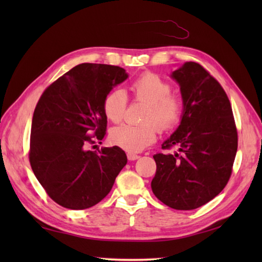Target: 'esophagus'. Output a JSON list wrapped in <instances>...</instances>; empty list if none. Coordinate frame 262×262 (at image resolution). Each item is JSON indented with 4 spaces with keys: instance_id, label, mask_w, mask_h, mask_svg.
Wrapping results in <instances>:
<instances>
[{
    "instance_id": "1",
    "label": "esophagus",
    "mask_w": 262,
    "mask_h": 262,
    "mask_svg": "<svg viewBox=\"0 0 262 262\" xmlns=\"http://www.w3.org/2000/svg\"><path fill=\"white\" fill-rule=\"evenodd\" d=\"M127 158L129 161H135L137 159H140V155H137L135 153H127Z\"/></svg>"
}]
</instances>
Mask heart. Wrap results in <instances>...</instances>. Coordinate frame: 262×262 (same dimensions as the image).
<instances>
[{
    "instance_id": "heart-1",
    "label": "heart",
    "mask_w": 262,
    "mask_h": 262,
    "mask_svg": "<svg viewBox=\"0 0 262 262\" xmlns=\"http://www.w3.org/2000/svg\"><path fill=\"white\" fill-rule=\"evenodd\" d=\"M129 91L135 101L146 103L142 117V125H120L110 132V142L127 152H141L157 141L158 129L168 132L179 124L183 111L180 96L171 92V83L162 77L145 72L132 83ZM128 104L126 93L115 89L103 99L102 109L105 117L113 122L124 118Z\"/></svg>"
}]
</instances>
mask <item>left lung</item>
Here are the masks:
<instances>
[{
    "label": "left lung",
    "instance_id": "obj_1",
    "mask_svg": "<svg viewBox=\"0 0 262 262\" xmlns=\"http://www.w3.org/2000/svg\"><path fill=\"white\" fill-rule=\"evenodd\" d=\"M172 77L180 85L183 115L162 149L178 146L179 152L153 155L157 172L151 187L169 207L190 210L210 202L229 182L237 130L229 97L202 65L187 62Z\"/></svg>",
    "mask_w": 262,
    "mask_h": 262
}]
</instances>
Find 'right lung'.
<instances>
[{
    "instance_id": "obj_1",
    "label": "right lung",
    "mask_w": 262,
    "mask_h": 262,
    "mask_svg": "<svg viewBox=\"0 0 262 262\" xmlns=\"http://www.w3.org/2000/svg\"><path fill=\"white\" fill-rule=\"evenodd\" d=\"M127 79L119 66L83 63L48 85L33 111L29 161L46 193L69 209L92 207L107 196L127 163L118 146L89 151L102 141V103Z\"/></svg>"
}]
</instances>
